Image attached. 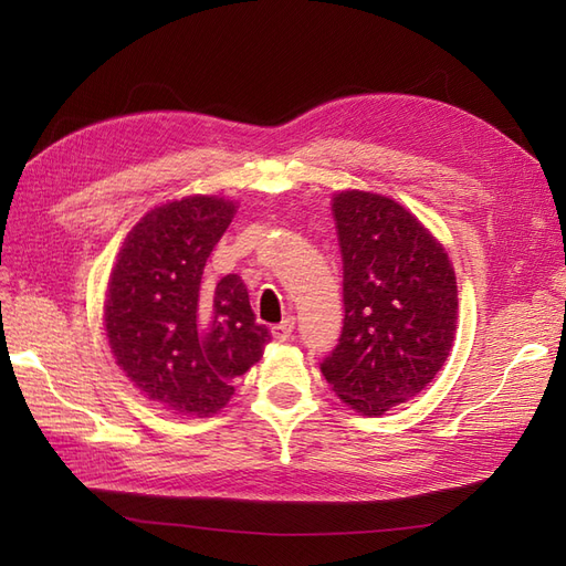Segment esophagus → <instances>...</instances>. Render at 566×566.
I'll return each mask as SVG.
<instances>
[{
	"instance_id": "obj_1",
	"label": "esophagus",
	"mask_w": 566,
	"mask_h": 566,
	"mask_svg": "<svg viewBox=\"0 0 566 566\" xmlns=\"http://www.w3.org/2000/svg\"><path fill=\"white\" fill-rule=\"evenodd\" d=\"M293 331H295V318H285L283 323L273 325V328H271V335H273V339L285 342V339L293 337Z\"/></svg>"
}]
</instances>
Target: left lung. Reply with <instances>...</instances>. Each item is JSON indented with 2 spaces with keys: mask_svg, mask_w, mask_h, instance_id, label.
<instances>
[{
  "mask_svg": "<svg viewBox=\"0 0 566 566\" xmlns=\"http://www.w3.org/2000/svg\"><path fill=\"white\" fill-rule=\"evenodd\" d=\"M345 325L321 373L364 416H382L434 380L453 347L458 285L447 250L380 193L333 198Z\"/></svg>",
  "mask_w": 566,
  "mask_h": 566,
  "instance_id": "8db88e82",
  "label": "left lung"
}]
</instances>
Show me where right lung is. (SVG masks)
I'll use <instances>...</instances> for the list:
<instances>
[{
	"label": "right lung",
	"instance_id": "obj_1",
	"mask_svg": "<svg viewBox=\"0 0 566 566\" xmlns=\"http://www.w3.org/2000/svg\"><path fill=\"white\" fill-rule=\"evenodd\" d=\"M235 202L188 196L150 210L117 252L106 295V335L117 366L146 399L208 418L233 397V378L260 361L266 325L248 287L202 269L229 229Z\"/></svg>",
	"mask_w": 566,
	"mask_h": 566
}]
</instances>
